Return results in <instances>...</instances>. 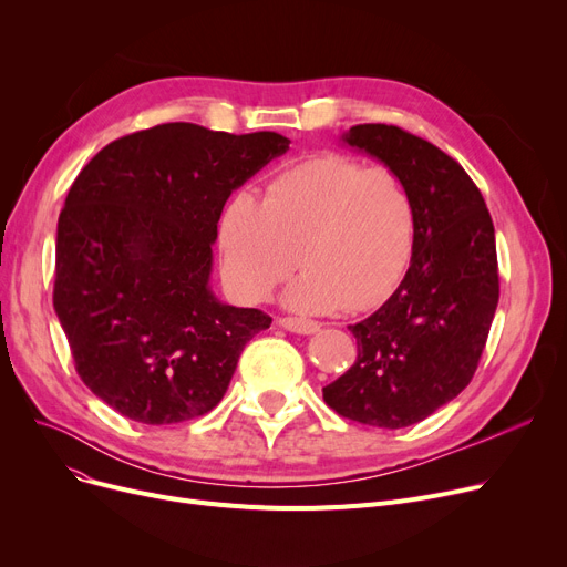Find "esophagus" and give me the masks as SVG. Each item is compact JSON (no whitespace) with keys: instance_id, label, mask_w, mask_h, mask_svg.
I'll return each instance as SVG.
<instances>
[{"instance_id":"obj_1","label":"esophagus","mask_w":567,"mask_h":567,"mask_svg":"<svg viewBox=\"0 0 567 567\" xmlns=\"http://www.w3.org/2000/svg\"><path fill=\"white\" fill-rule=\"evenodd\" d=\"M280 326L289 333H299V336H310L321 329V323L310 321V319H299V317H282Z\"/></svg>"}]
</instances>
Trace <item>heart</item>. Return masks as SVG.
Listing matches in <instances>:
<instances>
[{
  "label": "heart",
  "instance_id": "1",
  "mask_svg": "<svg viewBox=\"0 0 567 567\" xmlns=\"http://www.w3.org/2000/svg\"><path fill=\"white\" fill-rule=\"evenodd\" d=\"M225 278L246 303L268 299L299 252L282 301L299 312H363L398 291L415 250V206L400 178L344 156L280 172L264 199L231 195L218 223Z\"/></svg>",
  "mask_w": 567,
  "mask_h": 567
}]
</instances>
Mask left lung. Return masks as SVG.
Instances as JSON below:
<instances>
[{"instance_id":"left-lung-1","label":"left lung","mask_w":567,"mask_h":567,"mask_svg":"<svg viewBox=\"0 0 567 567\" xmlns=\"http://www.w3.org/2000/svg\"><path fill=\"white\" fill-rule=\"evenodd\" d=\"M342 144L389 167L415 206V250L398 291L349 326L359 359L323 389L349 421L400 430L455 400L478 368L498 306L494 223L464 167L398 126L361 124Z\"/></svg>"}]
</instances>
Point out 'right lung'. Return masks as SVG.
<instances>
[{
	"label": "right lung",
	"mask_w": 567,
	"mask_h": 567,
	"mask_svg": "<svg viewBox=\"0 0 567 567\" xmlns=\"http://www.w3.org/2000/svg\"><path fill=\"white\" fill-rule=\"evenodd\" d=\"M278 133L161 124L110 142L56 223L54 312L96 398L144 425L212 411L271 317L212 289L229 195L282 156Z\"/></svg>",
	"instance_id": "right-lung-1"
}]
</instances>
